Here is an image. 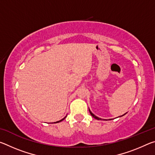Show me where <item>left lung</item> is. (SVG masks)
Masks as SVG:
<instances>
[{"label": "left lung", "instance_id": "obj_1", "mask_svg": "<svg viewBox=\"0 0 155 155\" xmlns=\"http://www.w3.org/2000/svg\"><path fill=\"white\" fill-rule=\"evenodd\" d=\"M89 111H90V114L91 115H92V116L94 117V118H96V119H97V120H102L101 118H100V117H97V116H96V115H94V114H92V113H91V111H90V109H89ZM125 114H124V115H125Z\"/></svg>", "mask_w": 155, "mask_h": 155}]
</instances>
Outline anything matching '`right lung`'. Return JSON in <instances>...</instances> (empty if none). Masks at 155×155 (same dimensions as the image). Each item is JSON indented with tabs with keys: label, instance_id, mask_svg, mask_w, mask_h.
Instances as JSON below:
<instances>
[{
	"label": "right lung",
	"instance_id": "1",
	"mask_svg": "<svg viewBox=\"0 0 155 155\" xmlns=\"http://www.w3.org/2000/svg\"><path fill=\"white\" fill-rule=\"evenodd\" d=\"M65 117H66V116H65ZM65 117H64V118H63L62 120H59V121H57V122H54V123H58V122H61L62 121V120H64L65 118Z\"/></svg>",
	"mask_w": 155,
	"mask_h": 155
}]
</instances>
